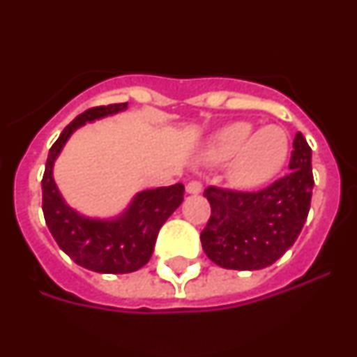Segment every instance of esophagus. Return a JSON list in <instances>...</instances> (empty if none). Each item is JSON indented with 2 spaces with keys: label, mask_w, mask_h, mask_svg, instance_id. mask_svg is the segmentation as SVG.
Instances as JSON below:
<instances>
[{
  "label": "esophagus",
  "mask_w": 357,
  "mask_h": 357,
  "mask_svg": "<svg viewBox=\"0 0 357 357\" xmlns=\"http://www.w3.org/2000/svg\"><path fill=\"white\" fill-rule=\"evenodd\" d=\"M185 193L188 195H200L202 193V184L198 181H191L185 185Z\"/></svg>",
  "instance_id": "1"
}]
</instances>
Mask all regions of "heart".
<instances>
[{"label":"heart","instance_id":"obj_1","mask_svg":"<svg viewBox=\"0 0 357 357\" xmlns=\"http://www.w3.org/2000/svg\"><path fill=\"white\" fill-rule=\"evenodd\" d=\"M289 135L277 125L254 132L248 121L227 125L209 141L200 160L206 164L230 163L229 178L239 188H257L275 178L288 162Z\"/></svg>","mask_w":357,"mask_h":357}]
</instances>
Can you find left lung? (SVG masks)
<instances>
[{"mask_svg":"<svg viewBox=\"0 0 357 357\" xmlns=\"http://www.w3.org/2000/svg\"><path fill=\"white\" fill-rule=\"evenodd\" d=\"M291 172L257 193L207 188L211 218L202 230L204 252L227 270H261L275 263L301 234L313 195L311 148L293 139Z\"/></svg>","mask_w":357,"mask_h":357,"instance_id":"obj_1","label":"left lung"}]
</instances>
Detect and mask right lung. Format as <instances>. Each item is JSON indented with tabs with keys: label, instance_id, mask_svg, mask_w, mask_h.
Segmentation results:
<instances>
[{
	"label": "right lung",
	"instance_id": "1",
	"mask_svg": "<svg viewBox=\"0 0 357 357\" xmlns=\"http://www.w3.org/2000/svg\"><path fill=\"white\" fill-rule=\"evenodd\" d=\"M128 103L96 107L77 116L52 146L43 176V213L62 252L80 266L98 273H130L150 261L164 222L184 200V185L144 189L116 216H87L64 200L53 178L62 148L80 127L127 110Z\"/></svg>",
	"mask_w": 357,
	"mask_h": 357
}]
</instances>
